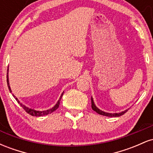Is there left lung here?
Masks as SVG:
<instances>
[{"label": "left lung", "instance_id": "left-lung-1", "mask_svg": "<svg viewBox=\"0 0 153 153\" xmlns=\"http://www.w3.org/2000/svg\"><path fill=\"white\" fill-rule=\"evenodd\" d=\"M91 108H92V109L95 111L96 113L99 114L106 116V117H120V116L124 114H125L126 112L128 111V109H126V110L123 111H122V112H119V113H108V112H105V111H101V109H99V108L96 106L93 97H91Z\"/></svg>", "mask_w": 153, "mask_h": 153}]
</instances>
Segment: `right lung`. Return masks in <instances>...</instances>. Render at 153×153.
<instances>
[{"label":"right lung","instance_id":"right-lung-1","mask_svg":"<svg viewBox=\"0 0 153 153\" xmlns=\"http://www.w3.org/2000/svg\"><path fill=\"white\" fill-rule=\"evenodd\" d=\"M7 84H8V89H9V91L10 93H11L12 91H11V89H10V85H9V80H8V70H7ZM63 93H64V92H62V94H61L60 97H59V100L57 101V103H56V104L54 105V106L52 107V108H50V109L45 110V111H37V110L33 109V108H29V107H27L26 106H25V105H24L23 103H21L20 101H19V99H17V98L16 97V96L13 94V96L14 97V99L16 100L17 102H18L19 104H20V106H22V108H24V109L25 110L28 114H29L31 115V116H34V117H41V116L47 115V114H49L52 113V112L54 111L57 110V108H58V107L59 106V103H60L61 99H62V96L63 95Z\"/></svg>","mask_w":153,"mask_h":153}]
</instances>
